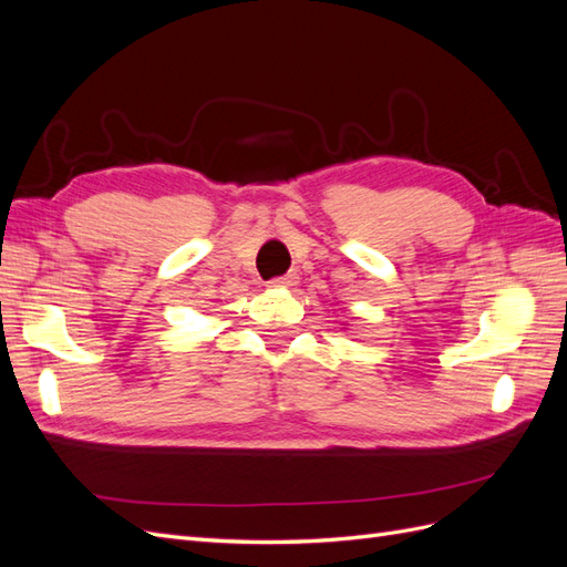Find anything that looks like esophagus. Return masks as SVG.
Listing matches in <instances>:
<instances>
[{
    "instance_id": "34e87169",
    "label": "esophagus",
    "mask_w": 567,
    "mask_h": 567,
    "mask_svg": "<svg viewBox=\"0 0 567 567\" xmlns=\"http://www.w3.org/2000/svg\"><path fill=\"white\" fill-rule=\"evenodd\" d=\"M296 284H298V277H296V274H286V277H277V279L267 281V286H269V288H293Z\"/></svg>"
}]
</instances>
